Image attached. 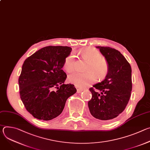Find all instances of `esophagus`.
<instances>
[{
	"label": "esophagus",
	"mask_w": 150,
	"mask_h": 150,
	"mask_svg": "<svg viewBox=\"0 0 150 150\" xmlns=\"http://www.w3.org/2000/svg\"><path fill=\"white\" fill-rule=\"evenodd\" d=\"M76 90H77V93H80L81 92H82L83 90V88H78V87H76Z\"/></svg>",
	"instance_id": "obj_1"
}]
</instances>
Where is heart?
<instances>
[{
	"mask_svg": "<svg viewBox=\"0 0 150 150\" xmlns=\"http://www.w3.org/2000/svg\"><path fill=\"white\" fill-rule=\"evenodd\" d=\"M82 58L88 61L85 70L87 72H74L68 76V81L77 87H85L99 79L105 78L109 73V65L105 58L101 57L100 52L94 48L88 47L81 51ZM63 67L68 72L75 69L76 60L74 54L68 56L64 61Z\"/></svg>",
	"mask_w": 150,
	"mask_h": 150,
	"instance_id": "heart-1",
	"label": "heart"
}]
</instances>
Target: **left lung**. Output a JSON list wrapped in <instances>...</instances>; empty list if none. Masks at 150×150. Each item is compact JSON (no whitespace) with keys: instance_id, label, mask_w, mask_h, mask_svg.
Here are the masks:
<instances>
[{"instance_id":"8db88e82","label":"left lung","mask_w":150,"mask_h":150,"mask_svg":"<svg viewBox=\"0 0 150 150\" xmlns=\"http://www.w3.org/2000/svg\"><path fill=\"white\" fill-rule=\"evenodd\" d=\"M96 48L108 60L109 71L104 80L89 89L92 98L88 105L93 117L110 121L123 112L129 100L132 88V69L129 63L118 50L109 47Z\"/></svg>"}]
</instances>
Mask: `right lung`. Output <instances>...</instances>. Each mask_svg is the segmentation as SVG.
Wrapping results in <instances>:
<instances>
[{
	"instance_id": "1",
	"label": "right lung",
	"mask_w": 150,
	"mask_h": 150,
	"mask_svg": "<svg viewBox=\"0 0 150 150\" xmlns=\"http://www.w3.org/2000/svg\"><path fill=\"white\" fill-rule=\"evenodd\" d=\"M71 51L68 46H47L24 61L18 79L20 97L35 118L50 120L57 117L67 99L76 93L74 85L64 83L67 75L62 70Z\"/></svg>"
}]
</instances>
